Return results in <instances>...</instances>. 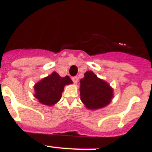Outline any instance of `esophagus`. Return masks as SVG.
Returning a JSON list of instances; mask_svg holds the SVG:
<instances>
[{
  "mask_svg": "<svg viewBox=\"0 0 152 152\" xmlns=\"http://www.w3.org/2000/svg\"><path fill=\"white\" fill-rule=\"evenodd\" d=\"M71 79H72V81H73L74 83H77V77H76V76H75V77H71Z\"/></svg>",
  "mask_w": 152,
  "mask_h": 152,
  "instance_id": "obj_1",
  "label": "esophagus"
}]
</instances>
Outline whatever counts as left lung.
Instances as JSON below:
<instances>
[{"label":"left lung","instance_id":"left-lung-1","mask_svg":"<svg viewBox=\"0 0 152 152\" xmlns=\"http://www.w3.org/2000/svg\"><path fill=\"white\" fill-rule=\"evenodd\" d=\"M80 83L81 99L88 109L97 110L107 106L112 99V88L92 71H86Z\"/></svg>","mask_w":152,"mask_h":152}]
</instances>
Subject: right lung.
<instances>
[{"mask_svg": "<svg viewBox=\"0 0 152 152\" xmlns=\"http://www.w3.org/2000/svg\"><path fill=\"white\" fill-rule=\"evenodd\" d=\"M71 83L72 81L68 76L61 77L56 72H53L36 84L34 96L40 103L53 106L61 99L65 85Z\"/></svg>", "mask_w": 152, "mask_h": 152, "instance_id": "obj_1", "label": "right lung"}]
</instances>
